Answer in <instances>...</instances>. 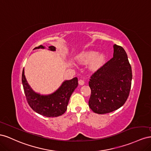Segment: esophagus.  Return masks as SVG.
<instances>
[{"mask_svg": "<svg viewBox=\"0 0 151 151\" xmlns=\"http://www.w3.org/2000/svg\"><path fill=\"white\" fill-rule=\"evenodd\" d=\"M78 83H79L80 85H83L85 84V81L82 80H80L78 81Z\"/></svg>", "mask_w": 151, "mask_h": 151, "instance_id": "1", "label": "esophagus"}]
</instances>
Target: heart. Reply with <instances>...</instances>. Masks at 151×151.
<instances>
[{"mask_svg":"<svg viewBox=\"0 0 151 151\" xmlns=\"http://www.w3.org/2000/svg\"><path fill=\"white\" fill-rule=\"evenodd\" d=\"M78 60L82 64H88L92 61V70H97L104 64L106 61V55L104 53L99 54L96 50H89L80 54L78 57Z\"/></svg>","mask_w":151,"mask_h":151,"instance_id":"obj_1","label":"heart"}]
</instances>
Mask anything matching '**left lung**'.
<instances>
[{"instance_id":"left-lung-1","label":"left lung","mask_w":151,"mask_h":151,"mask_svg":"<svg viewBox=\"0 0 151 151\" xmlns=\"http://www.w3.org/2000/svg\"><path fill=\"white\" fill-rule=\"evenodd\" d=\"M113 58L95 72L88 82L91 96L88 106L97 114H106L121 107L130 93L132 71L122 47L113 45Z\"/></svg>"}]
</instances>
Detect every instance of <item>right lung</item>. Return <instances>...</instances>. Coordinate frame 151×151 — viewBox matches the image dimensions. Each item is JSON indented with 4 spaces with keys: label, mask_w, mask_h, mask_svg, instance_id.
<instances>
[{
    "label": "right lung",
    "mask_w": 151,
    "mask_h": 151,
    "mask_svg": "<svg viewBox=\"0 0 151 151\" xmlns=\"http://www.w3.org/2000/svg\"><path fill=\"white\" fill-rule=\"evenodd\" d=\"M45 49L40 45L34 49ZM49 50L55 51L54 46H49ZM22 83L26 98L31 108L36 113L46 117H57L62 115L67 110V106L72 93L78 87V78L75 77L70 80L63 81L59 88L54 93L41 95L33 91L30 87L24 75L22 73Z\"/></svg>",
    "instance_id": "right-lung-1"
}]
</instances>
